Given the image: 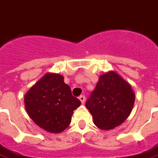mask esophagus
I'll list each match as a JSON object with an SVG mask.
<instances>
[{"mask_svg":"<svg viewBox=\"0 0 158 158\" xmlns=\"http://www.w3.org/2000/svg\"><path fill=\"white\" fill-rule=\"evenodd\" d=\"M79 101H80V102H81V103H85V96H80L79 97Z\"/></svg>","mask_w":158,"mask_h":158,"instance_id":"esophagus-1","label":"esophagus"}]
</instances>
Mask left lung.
<instances>
[{
	"mask_svg": "<svg viewBox=\"0 0 158 158\" xmlns=\"http://www.w3.org/2000/svg\"><path fill=\"white\" fill-rule=\"evenodd\" d=\"M135 94L129 83L115 71L99 77L85 106L100 129L110 130L122 124L131 113Z\"/></svg>",
	"mask_w": 158,
	"mask_h": 158,
	"instance_id": "left-lung-1",
	"label": "left lung"
}]
</instances>
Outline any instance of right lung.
Wrapping results in <instances>:
<instances>
[{
    "label": "right lung",
    "mask_w": 158,
    "mask_h": 158,
    "mask_svg": "<svg viewBox=\"0 0 158 158\" xmlns=\"http://www.w3.org/2000/svg\"><path fill=\"white\" fill-rule=\"evenodd\" d=\"M80 101L72 96L63 76L47 73L28 90L24 105L30 118L45 131L62 132L71 123Z\"/></svg>",
    "instance_id": "obj_1"
}]
</instances>
